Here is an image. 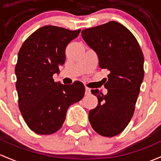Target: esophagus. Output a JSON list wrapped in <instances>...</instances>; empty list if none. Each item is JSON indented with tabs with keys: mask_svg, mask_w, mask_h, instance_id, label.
<instances>
[{
	"mask_svg": "<svg viewBox=\"0 0 161 161\" xmlns=\"http://www.w3.org/2000/svg\"><path fill=\"white\" fill-rule=\"evenodd\" d=\"M91 93V90H90V88L86 87L85 88V94L86 95H90Z\"/></svg>",
	"mask_w": 161,
	"mask_h": 161,
	"instance_id": "34e87169",
	"label": "esophagus"
}]
</instances>
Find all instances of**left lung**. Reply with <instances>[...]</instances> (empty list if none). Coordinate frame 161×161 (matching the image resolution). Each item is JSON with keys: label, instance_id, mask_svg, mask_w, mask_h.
Here are the masks:
<instances>
[{"label": "left lung", "instance_id": "left-lung-1", "mask_svg": "<svg viewBox=\"0 0 161 161\" xmlns=\"http://www.w3.org/2000/svg\"><path fill=\"white\" fill-rule=\"evenodd\" d=\"M84 40L97 53L99 65L109 71L104 86L91 92L98 105L90 110L92 128L102 136L120 134L129 123L135 112L144 79V56L138 41L123 25L110 22L81 32Z\"/></svg>", "mask_w": 161, "mask_h": 161}]
</instances>
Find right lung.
Listing matches in <instances>:
<instances>
[{
    "mask_svg": "<svg viewBox=\"0 0 161 161\" xmlns=\"http://www.w3.org/2000/svg\"><path fill=\"white\" fill-rule=\"evenodd\" d=\"M80 32L44 26L27 38L19 49L15 67L18 103L23 119L36 134L56 132L69 106L84 97L85 87L80 81L64 85L52 77L64 64L66 46Z\"/></svg>",
    "mask_w": 161,
    "mask_h": 161,
    "instance_id": "1",
    "label": "right lung"
}]
</instances>
